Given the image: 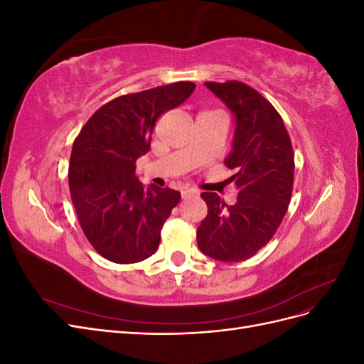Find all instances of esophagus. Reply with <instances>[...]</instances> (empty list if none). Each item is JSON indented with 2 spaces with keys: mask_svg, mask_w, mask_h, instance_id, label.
<instances>
[{
  "mask_svg": "<svg viewBox=\"0 0 364 364\" xmlns=\"http://www.w3.org/2000/svg\"><path fill=\"white\" fill-rule=\"evenodd\" d=\"M197 194H199V193H197L196 190H191V188H185V190L181 191L182 199H190V197H196Z\"/></svg>",
  "mask_w": 364,
  "mask_h": 364,
  "instance_id": "esophagus-1",
  "label": "esophagus"
}]
</instances>
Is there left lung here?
Listing matches in <instances>:
<instances>
[{"label":"left lung","instance_id":"left-lung-1","mask_svg":"<svg viewBox=\"0 0 364 364\" xmlns=\"http://www.w3.org/2000/svg\"><path fill=\"white\" fill-rule=\"evenodd\" d=\"M205 86L234 115L232 150L225 159L237 173L238 196L226 205L215 193H202L208 215L197 228V246L225 262L245 261L266 246L287 213L293 191L294 155L281 115L266 98L241 82Z\"/></svg>","mask_w":364,"mask_h":364}]
</instances>
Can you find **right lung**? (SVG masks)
<instances>
[{"label": "right lung", "instance_id": "1", "mask_svg": "<svg viewBox=\"0 0 364 364\" xmlns=\"http://www.w3.org/2000/svg\"><path fill=\"white\" fill-rule=\"evenodd\" d=\"M196 85L178 82L103 105L75 138L70 159L71 200L86 238L106 259L132 264L151 257L181 193L146 186L135 162L150 150L161 114L178 107Z\"/></svg>", "mask_w": 364, "mask_h": 364}]
</instances>
